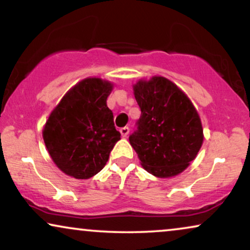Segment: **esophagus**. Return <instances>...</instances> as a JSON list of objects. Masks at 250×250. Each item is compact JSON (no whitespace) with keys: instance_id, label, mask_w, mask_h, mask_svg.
<instances>
[{"instance_id":"34e87169","label":"esophagus","mask_w":250,"mask_h":250,"mask_svg":"<svg viewBox=\"0 0 250 250\" xmlns=\"http://www.w3.org/2000/svg\"><path fill=\"white\" fill-rule=\"evenodd\" d=\"M119 132H121V134H122V136L123 138H126V136L128 135V133H129V128L128 127H123V128H121L119 129Z\"/></svg>"}]
</instances>
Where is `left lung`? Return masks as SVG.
<instances>
[{
	"label": "left lung",
	"instance_id": "left-lung-1",
	"mask_svg": "<svg viewBox=\"0 0 250 250\" xmlns=\"http://www.w3.org/2000/svg\"><path fill=\"white\" fill-rule=\"evenodd\" d=\"M133 91L141 116L129 143L142 167L162 179L179 175L203 146L197 109L176 84L163 76L140 80Z\"/></svg>",
	"mask_w": 250,
	"mask_h": 250
}]
</instances>
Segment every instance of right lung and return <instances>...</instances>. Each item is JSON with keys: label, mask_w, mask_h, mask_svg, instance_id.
<instances>
[{"label": "right lung", "mask_w": 250, "mask_h": 250, "mask_svg": "<svg viewBox=\"0 0 250 250\" xmlns=\"http://www.w3.org/2000/svg\"><path fill=\"white\" fill-rule=\"evenodd\" d=\"M114 84L87 77L70 88L51 112L43 140L58 168L78 180L94 176L104 168L121 133L107 98Z\"/></svg>", "instance_id": "right-lung-1"}]
</instances>
